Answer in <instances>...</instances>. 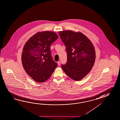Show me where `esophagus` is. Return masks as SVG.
<instances>
[{
	"label": "esophagus",
	"mask_w": 120,
	"mask_h": 120,
	"mask_svg": "<svg viewBox=\"0 0 120 120\" xmlns=\"http://www.w3.org/2000/svg\"><path fill=\"white\" fill-rule=\"evenodd\" d=\"M57 63H58V65L59 66L60 65V61H58V62H57Z\"/></svg>",
	"instance_id": "1"
}]
</instances>
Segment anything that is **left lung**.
<instances>
[{"mask_svg": "<svg viewBox=\"0 0 120 120\" xmlns=\"http://www.w3.org/2000/svg\"><path fill=\"white\" fill-rule=\"evenodd\" d=\"M66 46L67 61L61 64L64 72L71 79L79 81L91 70L95 62L94 48L91 41L81 32L70 30L59 32Z\"/></svg>", "mask_w": 120, "mask_h": 120, "instance_id": "8db88e82", "label": "left lung"}]
</instances>
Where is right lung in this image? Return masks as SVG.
Masks as SVG:
<instances>
[{
  "instance_id": "obj_1",
  "label": "right lung",
  "mask_w": 120,
  "mask_h": 120,
  "mask_svg": "<svg viewBox=\"0 0 120 120\" xmlns=\"http://www.w3.org/2000/svg\"><path fill=\"white\" fill-rule=\"evenodd\" d=\"M58 38L55 32L36 33L27 41L22 54V62L27 74L35 82L42 83L52 75L57 64L53 60L51 45Z\"/></svg>"
}]
</instances>
